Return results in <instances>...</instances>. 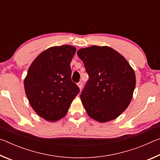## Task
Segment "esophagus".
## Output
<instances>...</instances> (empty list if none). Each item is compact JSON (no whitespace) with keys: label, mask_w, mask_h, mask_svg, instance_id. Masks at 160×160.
<instances>
[{"label":"esophagus","mask_w":160,"mask_h":160,"mask_svg":"<svg viewBox=\"0 0 160 160\" xmlns=\"http://www.w3.org/2000/svg\"><path fill=\"white\" fill-rule=\"evenodd\" d=\"M78 86L79 87V88L81 90V89L82 88V82H78Z\"/></svg>","instance_id":"esophagus-1"}]
</instances>
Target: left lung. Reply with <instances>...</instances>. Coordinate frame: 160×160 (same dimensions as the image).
Instances as JSON below:
<instances>
[{"label": "left lung", "instance_id": "obj_1", "mask_svg": "<svg viewBox=\"0 0 160 160\" xmlns=\"http://www.w3.org/2000/svg\"><path fill=\"white\" fill-rule=\"evenodd\" d=\"M89 80L80 94L90 117L99 122L113 120L128 107L135 88V74L126 59L109 47L80 48Z\"/></svg>", "mask_w": 160, "mask_h": 160}]
</instances>
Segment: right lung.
<instances>
[{
    "label": "right lung",
    "mask_w": 160,
    "mask_h": 160,
    "mask_svg": "<svg viewBox=\"0 0 160 160\" xmlns=\"http://www.w3.org/2000/svg\"><path fill=\"white\" fill-rule=\"evenodd\" d=\"M75 51L70 45L48 48L28 69L24 80L26 95L34 112L48 121L64 117L80 92L71 80L70 62Z\"/></svg>",
    "instance_id": "1"
}]
</instances>
